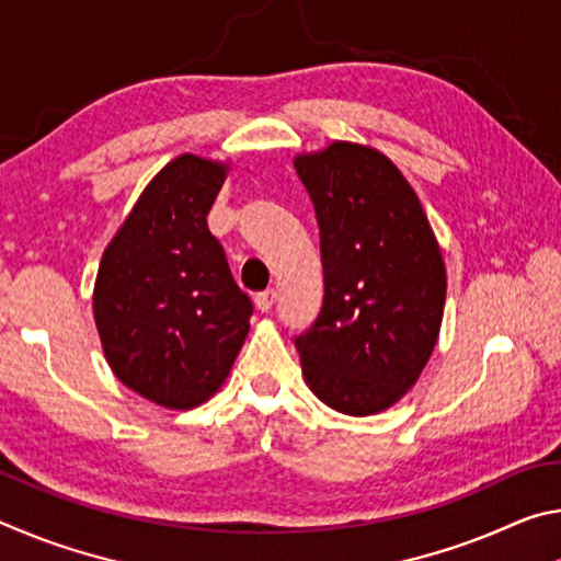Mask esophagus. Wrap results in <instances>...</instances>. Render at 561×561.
Listing matches in <instances>:
<instances>
[{
    "label": "esophagus",
    "mask_w": 561,
    "mask_h": 561,
    "mask_svg": "<svg viewBox=\"0 0 561 561\" xmlns=\"http://www.w3.org/2000/svg\"><path fill=\"white\" fill-rule=\"evenodd\" d=\"M274 301H277V291L274 289L257 291V297H254V304H257L260 311H270L274 307Z\"/></svg>",
    "instance_id": "34e87169"
}]
</instances>
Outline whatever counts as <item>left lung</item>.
<instances>
[{
  "label": "left lung",
  "instance_id": "1",
  "mask_svg": "<svg viewBox=\"0 0 561 561\" xmlns=\"http://www.w3.org/2000/svg\"><path fill=\"white\" fill-rule=\"evenodd\" d=\"M314 203L324 301L294 336L321 401L348 415L396 403L428 364L443 319L445 264L411 185L371 148L334 144L297 158Z\"/></svg>",
  "mask_w": 561,
  "mask_h": 561
}]
</instances>
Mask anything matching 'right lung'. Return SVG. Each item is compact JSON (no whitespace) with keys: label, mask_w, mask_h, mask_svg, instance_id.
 I'll return each mask as SVG.
<instances>
[{"label":"right lung","mask_w":561,"mask_h":561,"mask_svg":"<svg viewBox=\"0 0 561 561\" xmlns=\"http://www.w3.org/2000/svg\"><path fill=\"white\" fill-rule=\"evenodd\" d=\"M222 183L220 163L175 158L150 180L99 267L93 314L113 374L165 408L210 398L250 331L252 299L207 227Z\"/></svg>","instance_id":"add662e5"}]
</instances>
